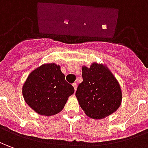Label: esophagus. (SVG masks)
<instances>
[{"label":"esophagus","instance_id":"1","mask_svg":"<svg viewBox=\"0 0 148 148\" xmlns=\"http://www.w3.org/2000/svg\"><path fill=\"white\" fill-rule=\"evenodd\" d=\"M72 86H73V88H74V90L76 91V88H77V84H76V83H74V84H72Z\"/></svg>","mask_w":148,"mask_h":148}]
</instances>
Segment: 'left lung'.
Instances as JSON below:
<instances>
[{
    "label": "left lung",
    "instance_id": "8db88e82",
    "mask_svg": "<svg viewBox=\"0 0 148 148\" xmlns=\"http://www.w3.org/2000/svg\"><path fill=\"white\" fill-rule=\"evenodd\" d=\"M83 81L78 85L76 97L85 114L101 119L114 113L122 103L119 81L106 65L92 63L82 67Z\"/></svg>",
    "mask_w": 148,
    "mask_h": 148
}]
</instances>
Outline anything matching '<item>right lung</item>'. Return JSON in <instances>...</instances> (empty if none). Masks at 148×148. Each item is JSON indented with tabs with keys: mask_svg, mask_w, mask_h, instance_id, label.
Instances as JSON below:
<instances>
[{
	"mask_svg": "<svg viewBox=\"0 0 148 148\" xmlns=\"http://www.w3.org/2000/svg\"><path fill=\"white\" fill-rule=\"evenodd\" d=\"M74 88L65 80L60 66L44 64L30 72L22 86L26 104L37 114L51 116L64 109Z\"/></svg>",
	"mask_w": 148,
	"mask_h": 148,
	"instance_id": "obj_1",
	"label": "right lung"
}]
</instances>
